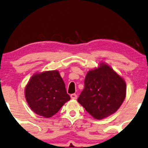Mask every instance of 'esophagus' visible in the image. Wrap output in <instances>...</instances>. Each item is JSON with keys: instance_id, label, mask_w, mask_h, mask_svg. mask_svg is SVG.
Returning a JSON list of instances; mask_svg holds the SVG:
<instances>
[{"instance_id": "obj_1", "label": "esophagus", "mask_w": 148, "mask_h": 148, "mask_svg": "<svg viewBox=\"0 0 148 148\" xmlns=\"http://www.w3.org/2000/svg\"><path fill=\"white\" fill-rule=\"evenodd\" d=\"M77 95H76L75 93H73V94H71V99H77Z\"/></svg>"}]
</instances>
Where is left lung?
I'll return each mask as SVG.
<instances>
[{
  "mask_svg": "<svg viewBox=\"0 0 148 148\" xmlns=\"http://www.w3.org/2000/svg\"><path fill=\"white\" fill-rule=\"evenodd\" d=\"M84 86L77 101L96 119L115 112L126 95L125 80L103 62L87 73Z\"/></svg>",
  "mask_w": 148,
  "mask_h": 148,
  "instance_id": "8db88e82",
  "label": "left lung"
}]
</instances>
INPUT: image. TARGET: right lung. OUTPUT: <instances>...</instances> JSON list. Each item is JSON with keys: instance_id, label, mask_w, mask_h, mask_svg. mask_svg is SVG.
<instances>
[{"instance_id": "right-lung-1", "label": "right lung", "mask_w": 148, "mask_h": 148, "mask_svg": "<svg viewBox=\"0 0 148 148\" xmlns=\"http://www.w3.org/2000/svg\"><path fill=\"white\" fill-rule=\"evenodd\" d=\"M27 102L38 115L49 118L56 114L71 99L58 71L36 73L25 89Z\"/></svg>"}]
</instances>
